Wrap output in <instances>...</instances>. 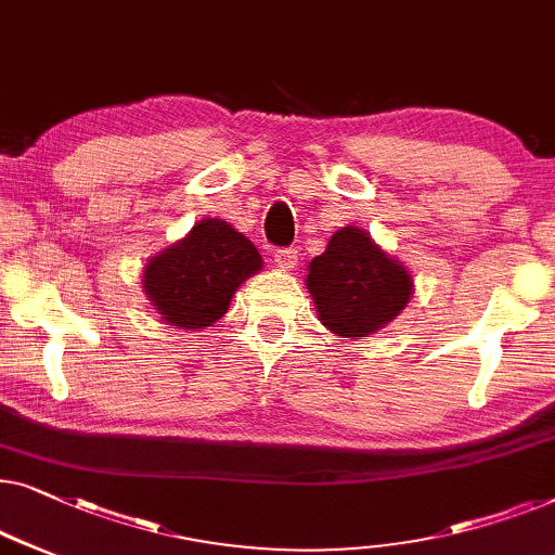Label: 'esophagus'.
I'll return each mask as SVG.
<instances>
[{
    "label": "esophagus",
    "mask_w": 555,
    "mask_h": 555,
    "mask_svg": "<svg viewBox=\"0 0 555 555\" xmlns=\"http://www.w3.org/2000/svg\"><path fill=\"white\" fill-rule=\"evenodd\" d=\"M274 261H276L279 269L292 271L296 263H299V251H296V248H276Z\"/></svg>",
    "instance_id": "1"
}]
</instances>
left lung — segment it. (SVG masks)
Instances as JSON below:
<instances>
[{
    "mask_svg": "<svg viewBox=\"0 0 555 555\" xmlns=\"http://www.w3.org/2000/svg\"><path fill=\"white\" fill-rule=\"evenodd\" d=\"M307 288L319 322L337 337H366L382 330L415 292L410 271L357 225L339 229L326 251L311 259Z\"/></svg>",
    "mask_w": 555,
    "mask_h": 555,
    "instance_id": "8db88e82",
    "label": "left lung"
}]
</instances>
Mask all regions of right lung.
<instances>
[{
    "mask_svg": "<svg viewBox=\"0 0 555 555\" xmlns=\"http://www.w3.org/2000/svg\"><path fill=\"white\" fill-rule=\"evenodd\" d=\"M261 256L221 218H203L191 233L145 263L143 292L176 330H203L229 311L231 296L259 274Z\"/></svg>",
    "mask_w": 555,
    "mask_h": 555,
    "instance_id": "right-lung-1",
    "label": "right lung"
}]
</instances>
